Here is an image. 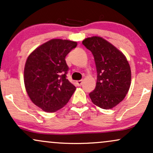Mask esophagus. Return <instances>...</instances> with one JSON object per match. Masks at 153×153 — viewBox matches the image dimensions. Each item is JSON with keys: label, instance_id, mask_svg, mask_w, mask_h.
<instances>
[{"label": "esophagus", "instance_id": "1", "mask_svg": "<svg viewBox=\"0 0 153 153\" xmlns=\"http://www.w3.org/2000/svg\"><path fill=\"white\" fill-rule=\"evenodd\" d=\"M82 80H77V81H76L77 85H78V86H80V85H82Z\"/></svg>", "mask_w": 153, "mask_h": 153}]
</instances>
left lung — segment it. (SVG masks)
<instances>
[{
  "instance_id": "obj_1",
  "label": "left lung",
  "mask_w": 153,
  "mask_h": 153,
  "mask_svg": "<svg viewBox=\"0 0 153 153\" xmlns=\"http://www.w3.org/2000/svg\"><path fill=\"white\" fill-rule=\"evenodd\" d=\"M94 55L97 81L89 94L96 106L110 109L122 101L131 85V69L125 55L101 36H91L82 42Z\"/></svg>"
}]
</instances>
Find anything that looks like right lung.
Wrapping results in <instances>:
<instances>
[{"label": "right lung", "instance_id": "obj_1", "mask_svg": "<svg viewBox=\"0 0 153 153\" xmlns=\"http://www.w3.org/2000/svg\"><path fill=\"white\" fill-rule=\"evenodd\" d=\"M76 42L52 39L36 48L26 61L24 85L28 96L44 111L55 112L67 104L75 88L68 79L65 57Z\"/></svg>", "mask_w": 153, "mask_h": 153}]
</instances>
